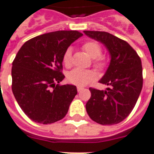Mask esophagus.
<instances>
[{"label":"esophagus","mask_w":154,"mask_h":154,"mask_svg":"<svg viewBox=\"0 0 154 154\" xmlns=\"http://www.w3.org/2000/svg\"><path fill=\"white\" fill-rule=\"evenodd\" d=\"M83 89H84L83 87H81V86H77V91L81 92L82 91Z\"/></svg>","instance_id":"esophagus-1"}]
</instances>
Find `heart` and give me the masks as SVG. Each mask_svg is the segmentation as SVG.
<instances>
[{"mask_svg": "<svg viewBox=\"0 0 154 154\" xmlns=\"http://www.w3.org/2000/svg\"><path fill=\"white\" fill-rule=\"evenodd\" d=\"M82 48L85 53L89 57L93 59V66L94 68L103 71L108 66V61L105 56L102 55V48L98 42L94 41L85 42L82 46ZM72 62V48L68 47L63 55V64L69 68L71 67ZM96 77L94 72L92 70H82V69H73L69 72L68 74V81L72 84L76 86H85L86 84L90 83L93 81Z\"/></svg>", "mask_w": 154, "mask_h": 154, "instance_id": "obj_1", "label": "heart"}]
</instances>
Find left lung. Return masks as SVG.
I'll return each instance as SVG.
<instances>
[{
  "mask_svg": "<svg viewBox=\"0 0 154 154\" xmlns=\"http://www.w3.org/2000/svg\"><path fill=\"white\" fill-rule=\"evenodd\" d=\"M84 33L103 43L111 55L110 64L100 81L110 87L107 91L89 89L91 96L86 104V112L99 124H118L131 112L142 90L140 58L126 41L109 32L84 31Z\"/></svg>",
  "mask_w": 154,
  "mask_h": 154,
  "instance_id": "obj_1",
  "label": "left lung"
}]
</instances>
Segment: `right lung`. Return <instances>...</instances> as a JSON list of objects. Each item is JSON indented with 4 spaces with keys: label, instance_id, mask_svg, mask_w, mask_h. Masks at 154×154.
Here are the masks:
<instances>
[{
    "label": "right lung",
    "instance_id": "right-lung-1",
    "mask_svg": "<svg viewBox=\"0 0 154 154\" xmlns=\"http://www.w3.org/2000/svg\"><path fill=\"white\" fill-rule=\"evenodd\" d=\"M82 36L78 31H56L28 40L12 63V91L23 112L35 122L54 123L65 117L77 94L72 85H60L63 55Z\"/></svg>",
    "mask_w": 154,
    "mask_h": 154
}]
</instances>
